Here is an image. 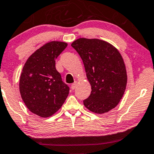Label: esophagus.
<instances>
[{
    "instance_id": "34e87169",
    "label": "esophagus",
    "mask_w": 154,
    "mask_h": 154,
    "mask_svg": "<svg viewBox=\"0 0 154 154\" xmlns=\"http://www.w3.org/2000/svg\"><path fill=\"white\" fill-rule=\"evenodd\" d=\"M77 82H74L73 84H72V85H71L72 89H75L76 88V87H77Z\"/></svg>"
}]
</instances>
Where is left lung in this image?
<instances>
[{
    "instance_id": "obj_1",
    "label": "left lung",
    "mask_w": 154,
    "mask_h": 154,
    "mask_svg": "<svg viewBox=\"0 0 154 154\" xmlns=\"http://www.w3.org/2000/svg\"><path fill=\"white\" fill-rule=\"evenodd\" d=\"M71 45L82 60L91 87V94L83 101L84 105L97 114L116 107L127 82L125 64L118 50L99 39L79 38Z\"/></svg>"
}]
</instances>
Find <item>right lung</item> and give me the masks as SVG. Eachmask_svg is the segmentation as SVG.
I'll list each match as a JSON object with an SVG mask.
<instances>
[{"label":"right lung","instance_id":"obj_1","mask_svg":"<svg viewBox=\"0 0 154 154\" xmlns=\"http://www.w3.org/2000/svg\"><path fill=\"white\" fill-rule=\"evenodd\" d=\"M67 46L64 42H48L31 54L23 68L21 97L27 108L41 117L57 112L69 94V87L55 68V60Z\"/></svg>","mask_w":154,"mask_h":154}]
</instances>
